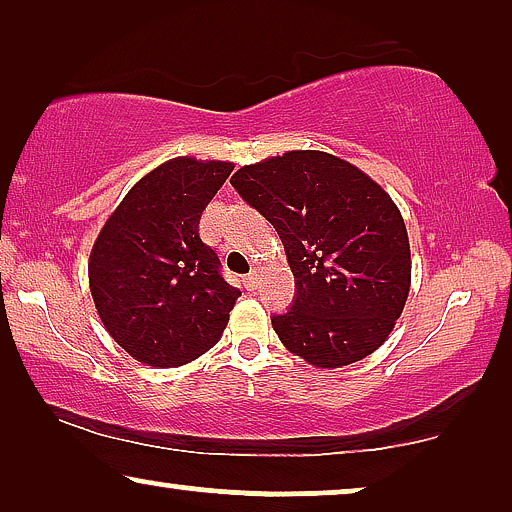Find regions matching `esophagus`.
<instances>
[{"mask_svg":"<svg viewBox=\"0 0 512 512\" xmlns=\"http://www.w3.org/2000/svg\"><path fill=\"white\" fill-rule=\"evenodd\" d=\"M258 282H261V272L258 270H251L247 277H244V286H247L249 291H254V289H258Z\"/></svg>","mask_w":512,"mask_h":512,"instance_id":"esophagus-1","label":"esophagus"}]
</instances>
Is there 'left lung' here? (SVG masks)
<instances>
[{
  "mask_svg": "<svg viewBox=\"0 0 512 512\" xmlns=\"http://www.w3.org/2000/svg\"><path fill=\"white\" fill-rule=\"evenodd\" d=\"M284 244L296 303L272 317L291 354L335 370L384 345L410 293L401 209L359 167L326 151H286L230 177Z\"/></svg>",
  "mask_w": 512,
  "mask_h": 512,
  "instance_id": "1",
  "label": "left lung"
}]
</instances>
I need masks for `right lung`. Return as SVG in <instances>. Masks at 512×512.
I'll use <instances>...</instances> for the list:
<instances>
[{"instance_id":"right-lung-1","label":"right lung","mask_w":512,"mask_h":512,"mask_svg":"<svg viewBox=\"0 0 512 512\" xmlns=\"http://www.w3.org/2000/svg\"><path fill=\"white\" fill-rule=\"evenodd\" d=\"M233 167L193 156L165 160L125 193L90 249L95 310L139 363L177 368L221 340L240 291L200 240V216Z\"/></svg>"}]
</instances>
